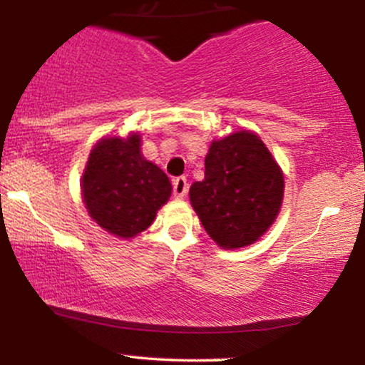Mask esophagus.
<instances>
[{"mask_svg":"<svg viewBox=\"0 0 365 365\" xmlns=\"http://www.w3.org/2000/svg\"><path fill=\"white\" fill-rule=\"evenodd\" d=\"M188 192V183L185 177H178L173 180V194L177 199H183Z\"/></svg>","mask_w":365,"mask_h":365,"instance_id":"obj_1","label":"esophagus"}]
</instances>
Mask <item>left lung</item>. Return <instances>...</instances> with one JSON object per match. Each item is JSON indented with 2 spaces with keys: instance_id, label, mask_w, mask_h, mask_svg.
I'll return each mask as SVG.
<instances>
[{
  "instance_id": "left-lung-1",
  "label": "left lung",
  "mask_w": 365,
  "mask_h": 365,
  "mask_svg": "<svg viewBox=\"0 0 365 365\" xmlns=\"http://www.w3.org/2000/svg\"><path fill=\"white\" fill-rule=\"evenodd\" d=\"M282 168L249 130L212 140L202 182L192 183L190 204L207 235L223 249L252 245L278 216Z\"/></svg>"
}]
</instances>
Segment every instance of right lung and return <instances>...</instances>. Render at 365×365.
Here are the masks:
<instances>
[{
  "mask_svg": "<svg viewBox=\"0 0 365 365\" xmlns=\"http://www.w3.org/2000/svg\"><path fill=\"white\" fill-rule=\"evenodd\" d=\"M170 195V178L142 156L137 133L127 139H103L91 150L82 175L83 204L92 220L111 235H139Z\"/></svg>",
  "mask_w": 365,
  "mask_h": 365,
  "instance_id": "right-lung-1",
  "label": "right lung"
}]
</instances>
